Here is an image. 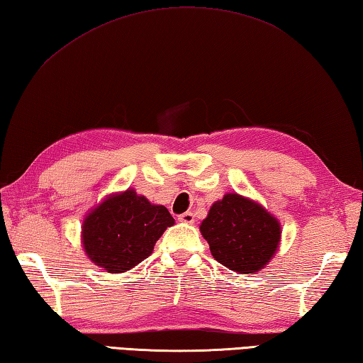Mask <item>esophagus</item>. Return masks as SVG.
<instances>
[{
    "instance_id": "esophagus-1",
    "label": "esophagus",
    "mask_w": 363,
    "mask_h": 363,
    "mask_svg": "<svg viewBox=\"0 0 363 363\" xmlns=\"http://www.w3.org/2000/svg\"><path fill=\"white\" fill-rule=\"evenodd\" d=\"M181 222L184 223H194L195 222V216L194 213H190V211H187V213H182L179 217H177Z\"/></svg>"
}]
</instances>
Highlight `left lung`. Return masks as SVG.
<instances>
[{"mask_svg":"<svg viewBox=\"0 0 363 363\" xmlns=\"http://www.w3.org/2000/svg\"><path fill=\"white\" fill-rule=\"evenodd\" d=\"M214 259L233 272H259L276 252L281 227L260 204L227 194L200 225Z\"/></svg>","mask_w":363,"mask_h":363,"instance_id":"left-lung-1","label":"left lung"}]
</instances>
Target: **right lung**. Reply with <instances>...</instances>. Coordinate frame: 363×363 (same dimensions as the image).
I'll list each match as a JSON object with an SVG mask.
<instances>
[{
  "label": "right lung",
  "instance_id": "obj_1",
  "mask_svg": "<svg viewBox=\"0 0 363 363\" xmlns=\"http://www.w3.org/2000/svg\"><path fill=\"white\" fill-rule=\"evenodd\" d=\"M174 219L164 206L127 190L104 200L84 220L82 242L90 260L108 273H123L152 254Z\"/></svg>",
  "mask_w": 363,
  "mask_h": 363
}]
</instances>
